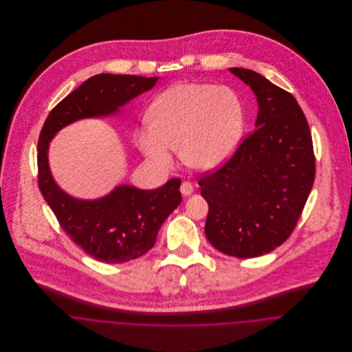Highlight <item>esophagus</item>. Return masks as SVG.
<instances>
[{
	"instance_id": "34e87169",
	"label": "esophagus",
	"mask_w": 352,
	"mask_h": 352,
	"mask_svg": "<svg viewBox=\"0 0 352 352\" xmlns=\"http://www.w3.org/2000/svg\"><path fill=\"white\" fill-rule=\"evenodd\" d=\"M180 192L184 197H190L194 192V186L190 182H183L182 186H180Z\"/></svg>"
}]
</instances>
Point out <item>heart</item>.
<instances>
[{"label": "heart", "instance_id": "1", "mask_svg": "<svg viewBox=\"0 0 352 352\" xmlns=\"http://www.w3.org/2000/svg\"><path fill=\"white\" fill-rule=\"evenodd\" d=\"M149 122L135 134L141 151L168 166L172 149L195 169L219 166L237 146L244 129V108L228 87L183 82L162 92L149 108Z\"/></svg>", "mask_w": 352, "mask_h": 352}]
</instances>
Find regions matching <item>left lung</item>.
Returning a JSON list of instances; mask_svg holds the SVG:
<instances>
[{"mask_svg":"<svg viewBox=\"0 0 352 352\" xmlns=\"http://www.w3.org/2000/svg\"><path fill=\"white\" fill-rule=\"evenodd\" d=\"M229 70L256 95V129L198 184L208 204L204 233L210 244L250 258L274 251L293 233L314 183L316 158L294 96L253 70Z\"/></svg>","mask_w":352,"mask_h":352,"instance_id":"left-lung-1","label":"left lung"}]
</instances>
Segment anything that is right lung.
Wrapping results in <instances>:
<instances>
[{
  "label": "right lung",
  "instance_id": "add662e5",
  "mask_svg": "<svg viewBox=\"0 0 352 352\" xmlns=\"http://www.w3.org/2000/svg\"><path fill=\"white\" fill-rule=\"evenodd\" d=\"M158 77L102 73L88 78L51 109L38 142V186L62 229L88 254L102 263H124L153 248L168 215L180 204V179L155 190L119 186L96 201L69 197L54 182L47 149L65 126L84 118L105 116L151 89Z\"/></svg>",
  "mask_w": 352,
  "mask_h": 352
}]
</instances>
